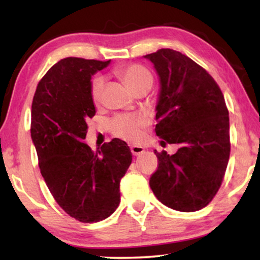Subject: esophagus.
I'll use <instances>...</instances> for the list:
<instances>
[{
  "label": "esophagus",
  "mask_w": 260,
  "mask_h": 260,
  "mask_svg": "<svg viewBox=\"0 0 260 260\" xmlns=\"http://www.w3.org/2000/svg\"><path fill=\"white\" fill-rule=\"evenodd\" d=\"M130 149H131V152H133V155L135 156L141 155L144 152V148L141 147V145H131Z\"/></svg>",
  "instance_id": "34e87169"
}]
</instances>
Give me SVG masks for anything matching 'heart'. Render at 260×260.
<instances>
[{"instance_id":"b5f03b06","label":"heart","mask_w":260,"mask_h":260,"mask_svg":"<svg viewBox=\"0 0 260 260\" xmlns=\"http://www.w3.org/2000/svg\"><path fill=\"white\" fill-rule=\"evenodd\" d=\"M116 73L126 86L134 91L141 85L150 83L152 84V76L144 66L138 63H130L123 65L116 69ZM103 87H104V79L103 77L97 76L92 79L91 83V95L94 103L101 101ZM144 119L138 116L131 115H119L115 117L110 123L113 135L123 140L136 142L142 137V127L144 126Z\"/></svg>"}]
</instances>
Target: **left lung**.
<instances>
[{
    "mask_svg": "<svg viewBox=\"0 0 260 260\" xmlns=\"http://www.w3.org/2000/svg\"><path fill=\"white\" fill-rule=\"evenodd\" d=\"M159 78L156 135L161 144H180L174 155L156 152L149 181L167 207L195 212L221 186L230 158V118L225 98L207 71L187 55L162 48L144 55Z\"/></svg>",
    "mask_w": 260,
    "mask_h": 260,
    "instance_id": "8db88e82",
    "label": "left lung"
}]
</instances>
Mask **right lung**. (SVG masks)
Returning a JSON list of instances; mask_svg holds the SVG:
<instances>
[{"label": "right lung", "instance_id": "right-lung-1", "mask_svg": "<svg viewBox=\"0 0 260 260\" xmlns=\"http://www.w3.org/2000/svg\"><path fill=\"white\" fill-rule=\"evenodd\" d=\"M109 63L61 59L38 84L31 103L30 136L41 175L60 207L81 222H98L116 211L120 179L133 161L119 138L95 154L84 143L87 119L95 115L91 78Z\"/></svg>", "mask_w": 260, "mask_h": 260}]
</instances>
